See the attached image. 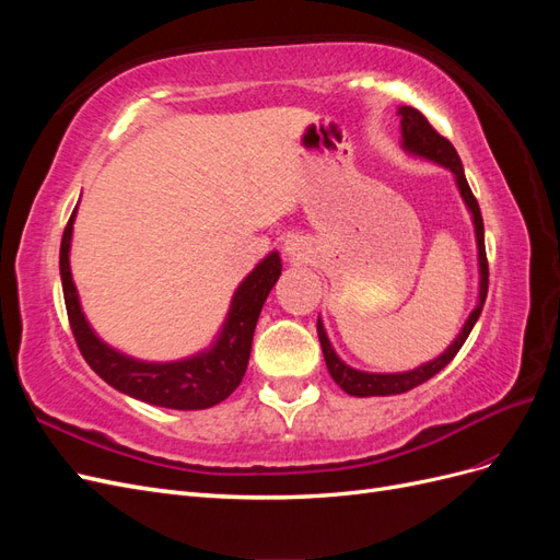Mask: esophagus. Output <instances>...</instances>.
<instances>
[{
    "instance_id": "1",
    "label": "esophagus",
    "mask_w": 560,
    "mask_h": 560,
    "mask_svg": "<svg viewBox=\"0 0 560 560\" xmlns=\"http://www.w3.org/2000/svg\"><path fill=\"white\" fill-rule=\"evenodd\" d=\"M284 254L290 259H303V254H306V247H303V241L294 235V238H290V241L284 243Z\"/></svg>"
}]
</instances>
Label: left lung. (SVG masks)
I'll list each match as a JSON object with an SVG mask.
<instances>
[{"label": "left lung", "instance_id": "left-lung-1", "mask_svg": "<svg viewBox=\"0 0 560 560\" xmlns=\"http://www.w3.org/2000/svg\"><path fill=\"white\" fill-rule=\"evenodd\" d=\"M397 114H399V126H401V149L406 151V154L446 167V171L455 179L457 191H460V198H463L465 208L471 217V224H474V238H477L479 296H477V303H474L469 317L465 319L463 329L457 331V336L453 338L451 346L442 354H436V358L430 360V362H422L416 369L395 371V374H374V371H362V369H354V366L346 364L336 354V350L329 341V336L325 331V325H322V317H317V336H319L322 352H325V362H327L329 374L336 381V385L352 397L401 395V393H409V389L430 381L432 376H436L439 371H442L455 358L457 350H460L463 343L467 341L469 331L474 329V325H477V319L483 311L486 294H488V261H486V243H483V219H481L479 202H477V198H474L469 184H467L460 156H457V151L453 149V144L446 138H442V135H439L430 126L428 118L422 116L418 109L401 105L397 109Z\"/></svg>", "mask_w": 560, "mask_h": 560}]
</instances>
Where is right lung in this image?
Wrapping results in <instances>:
<instances>
[{
    "label": "right lung",
    "mask_w": 560,
    "mask_h": 560,
    "mask_svg": "<svg viewBox=\"0 0 560 560\" xmlns=\"http://www.w3.org/2000/svg\"><path fill=\"white\" fill-rule=\"evenodd\" d=\"M74 219L77 208L62 233L60 280L67 317H70L72 334L83 360L118 393L144 404L175 411H200L224 401L241 385L247 371L254 327H257L259 313L270 290H273L282 273L280 252H268L249 270L247 278L235 287L222 329L217 331L214 341L208 348L173 362H147L105 343L91 327L86 313H83L70 266Z\"/></svg>",
    "instance_id": "right-lung-1"
}]
</instances>
